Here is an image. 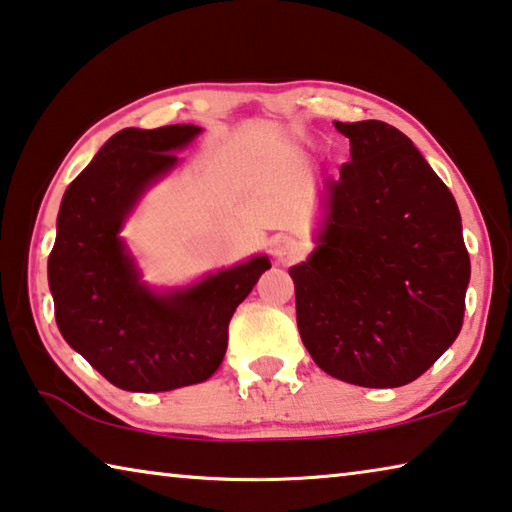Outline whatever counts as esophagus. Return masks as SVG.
Instances as JSON below:
<instances>
[{
    "mask_svg": "<svg viewBox=\"0 0 512 512\" xmlns=\"http://www.w3.org/2000/svg\"><path fill=\"white\" fill-rule=\"evenodd\" d=\"M273 257L278 259L280 264H291L300 257V243L294 237H287V234H280V237L273 239Z\"/></svg>",
    "mask_w": 512,
    "mask_h": 512,
    "instance_id": "1",
    "label": "esophagus"
}]
</instances>
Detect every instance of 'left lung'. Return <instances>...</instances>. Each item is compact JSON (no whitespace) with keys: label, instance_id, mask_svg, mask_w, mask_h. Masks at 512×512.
<instances>
[{"label":"left lung","instance_id":"left-lung-1","mask_svg":"<svg viewBox=\"0 0 512 512\" xmlns=\"http://www.w3.org/2000/svg\"><path fill=\"white\" fill-rule=\"evenodd\" d=\"M351 161L323 193L312 255L289 275L312 360L360 387L417 380L456 342L469 255L456 200L399 129L335 123Z\"/></svg>","mask_w":512,"mask_h":512}]
</instances>
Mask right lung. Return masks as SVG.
<instances>
[{
    "label": "right lung",
    "instance_id": "1",
    "mask_svg": "<svg viewBox=\"0 0 512 512\" xmlns=\"http://www.w3.org/2000/svg\"><path fill=\"white\" fill-rule=\"evenodd\" d=\"M196 125L113 134L63 193L47 259L56 326L111 385L170 392L221 367L227 326L271 262L255 255L189 287L152 289L120 237L145 191L177 166Z\"/></svg>",
    "mask_w": 512,
    "mask_h": 512
}]
</instances>
